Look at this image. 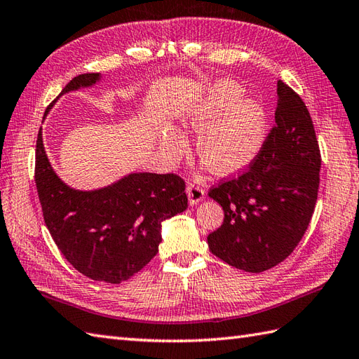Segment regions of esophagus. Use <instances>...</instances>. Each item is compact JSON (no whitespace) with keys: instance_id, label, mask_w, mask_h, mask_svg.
<instances>
[{"instance_id":"obj_1","label":"esophagus","mask_w":359,"mask_h":359,"mask_svg":"<svg viewBox=\"0 0 359 359\" xmlns=\"http://www.w3.org/2000/svg\"><path fill=\"white\" fill-rule=\"evenodd\" d=\"M187 194H188L189 205H197L198 202H202V200L205 198V189L196 185V183H188Z\"/></svg>"}]
</instances>
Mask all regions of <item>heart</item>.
Here are the masks:
<instances>
[{
	"label": "heart",
	"instance_id": "obj_1",
	"mask_svg": "<svg viewBox=\"0 0 359 359\" xmlns=\"http://www.w3.org/2000/svg\"><path fill=\"white\" fill-rule=\"evenodd\" d=\"M185 128L198 133L197 154L217 174H234L260 153L266 137L264 108L229 79L215 81L183 119ZM161 147L176 162L187 151V139L177 128H165Z\"/></svg>",
	"mask_w": 359,
	"mask_h": 359
}]
</instances>
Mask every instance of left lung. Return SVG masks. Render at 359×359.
<instances>
[{
    "instance_id": "obj_1",
    "label": "left lung",
    "mask_w": 359,
    "mask_h": 359,
    "mask_svg": "<svg viewBox=\"0 0 359 359\" xmlns=\"http://www.w3.org/2000/svg\"><path fill=\"white\" fill-rule=\"evenodd\" d=\"M277 96L275 125L252 165L208 193L224 211L222 226L208 236L210 251L252 273L292 254L318 197L321 154L309 110L283 81Z\"/></svg>"
}]
</instances>
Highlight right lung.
I'll return each mask as SVG.
<instances>
[{
  "mask_svg": "<svg viewBox=\"0 0 359 359\" xmlns=\"http://www.w3.org/2000/svg\"><path fill=\"white\" fill-rule=\"evenodd\" d=\"M99 79V73L79 74L60 96L95 86ZM41 130L35 183L46 226L57 249L91 280L111 285L128 280L159 251L162 222L188 208L185 182L176 174L131 172L101 189H73L50 165Z\"/></svg>",
  "mask_w": 359,
  "mask_h": 359,
  "instance_id": "add662e5",
  "label": "right lung"
}]
</instances>
